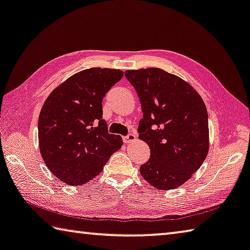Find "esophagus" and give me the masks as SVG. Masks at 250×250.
I'll list each match as a JSON object with an SVG mask.
<instances>
[{"mask_svg":"<svg viewBox=\"0 0 250 250\" xmlns=\"http://www.w3.org/2000/svg\"><path fill=\"white\" fill-rule=\"evenodd\" d=\"M135 139H137V137H135L134 133H129L128 135L124 137V142L125 143H131V142H133Z\"/></svg>","mask_w":250,"mask_h":250,"instance_id":"1","label":"esophagus"}]
</instances>
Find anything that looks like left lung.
Segmentation results:
<instances>
[{
	"mask_svg": "<svg viewBox=\"0 0 250 250\" xmlns=\"http://www.w3.org/2000/svg\"><path fill=\"white\" fill-rule=\"evenodd\" d=\"M125 75L142 107L139 138L151 151L141 175L157 189L179 187L208 155L207 107L192 86L162 69L128 70Z\"/></svg>",
	"mask_w": 250,
	"mask_h": 250,
	"instance_id": "left-lung-1",
	"label": "left lung"
}]
</instances>
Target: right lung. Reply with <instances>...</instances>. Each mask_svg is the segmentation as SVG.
Masks as SVG:
<instances>
[{"mask_svg":"<svg viewBox=\"0 0 250 250\" xmlns=\"http://www.w3.org/2000/svg\"><path fill=\"white\" fill-rule=\"evenodd\" d=\"M124 72L92 67L52 90L38 120L39 148L52 174L69 186L88 183L102 172L122 145L120 135L108 133L103 98Z\"/></svg>","mask_w":250,"mask_h":250,"instance_id":"right-lung-1","label":"right lung"}]
</instances>
